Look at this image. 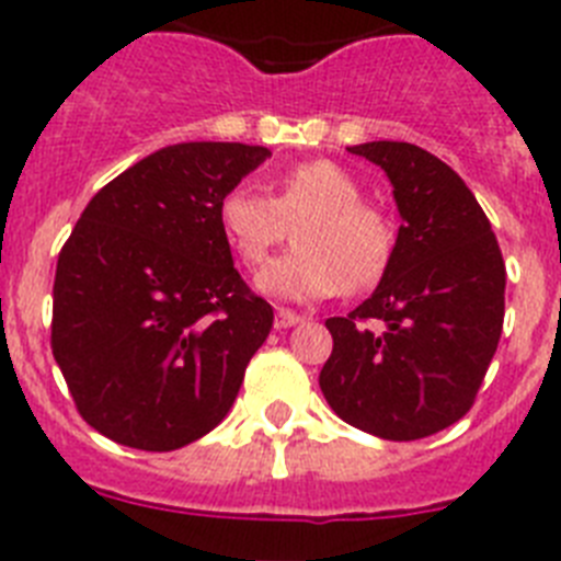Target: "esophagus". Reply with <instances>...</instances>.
I'll return each instance as SVG.
<instances>
[{
    "label": "esophagus",
    "instance_id": "obj_1",
    "mask_svg": "<svg viewBox=\"0 0 561 561\" xmlns=\"http://www.w3.org/2000/svg\"><path fill=\"white\" fill-rule=\"evenodd\" d=\"M297 323H304V317L295 314V311H289V309H277L275 329H291V325H297Z\"/></svg>",
    "mask_w": 561,
    "mask_h": 561
}]
</instances>
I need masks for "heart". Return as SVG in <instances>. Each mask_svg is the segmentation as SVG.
Instances as JSON below:
<instances>
[{
  "label": "heart",
  "mask_w": 561,
  "mask_h": 561,
  "mask_svg": "<svg viewBox=\"0 0 561 561\" xmlns=\"http://www.w3.org/2000/svg\"><path fill=\"white\" fill-rule=\"evenodd\" d=\"M219 230L247 266H261L295 225L297 250L277 257L255 286L277 300H320L374 286L393 257L396 232L379 207L362 202L345 168L329 160L291 165L275 193L236 185L219 199Z\"/></svg>",
  "instance_id": "b5f03b06"
}]
</instances>
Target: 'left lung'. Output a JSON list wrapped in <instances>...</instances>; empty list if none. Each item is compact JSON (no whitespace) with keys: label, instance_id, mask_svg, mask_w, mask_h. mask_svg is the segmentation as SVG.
I'll use <instances>...</instances> for the list:
<instances>
[{"label":"left lung","instance_id":"obj_1","mask_svg":"<svg viewBox=\"0 0 561 561\" xmlns=\"http://www.w3.org/2000/svg\"><path fill=\"white\" fill-rule=\"evenodd\" d=\"M351 153L388 173L401 227L374 295L329 317L334 351L320 390L342 421L385 440H415L463 419L497 351L505 264L474 193L413 142Z\"/></svg>","mask_w":561,"mask_h":561}]
</instances>
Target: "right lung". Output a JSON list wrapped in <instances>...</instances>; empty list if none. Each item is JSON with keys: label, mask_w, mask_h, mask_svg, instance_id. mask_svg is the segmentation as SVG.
Returning <instances> with one entry per match:
<instances>
[{"label": "right lung", "mask_w": 561, "mask_h": 561, "mask_svg": "<svg viewBox=\"0 0 561 561\" xmlns=\"http://www.w3.org/2000/svg\"><path fill=\"white\" fill-rule=\"evenodd\" d=\"M272 157L176 142L92 196L58 255L53 356L89 427L171 453L210 433L272 329L219 230V199Z\"/></svg>", "instance_id": "1"}]
</instances>
